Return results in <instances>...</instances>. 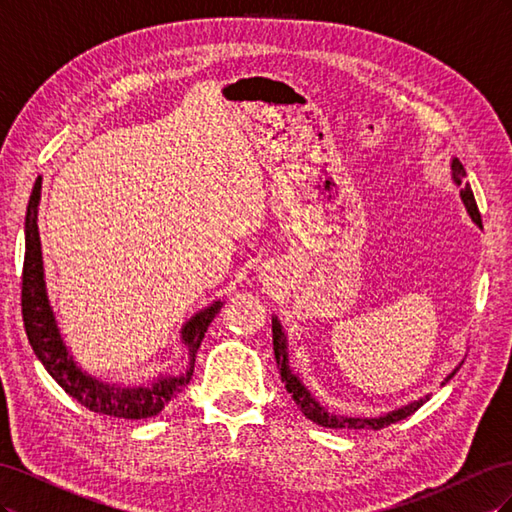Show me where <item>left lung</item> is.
Masks as SVG:
<instances>
[{"label": "left lung", "instance_id": "obj_1", "mask_svg": "<svg viewBox=\"0 0 512 512\" xmlns=\"http://www.w3.org/2000/svg\"><path fill=\"white\" fill-rule=\"evenodd\" d=\"M451 168H453V181L461 188L459 194H461L463 205H466V209H468V213H470V218H472L478 226H483V224H480V211H478V207H476V200H474L472 188H470V183L466 181V168H463V164H461L457 158L453 160ZM271 327H273V352H275V361H277V369H280V374H282V382L286 384V391L292 395L294 404L299 406V410L305 414V418H309V421H314L316 425L331 427V429H382V427H389V425H393V423H397V421H404V418H408L410 414H414V412H416L418 408H421V406L425 404V401L429 399V397H425V399L412 401V404H408V406H404V408H397V410H393V412H386V414L376 416V418H374V416H371V418H367V416H342V414L327 412V408H322V406L318 404V401L312 397V393H309V391L305 389V384L299 380V376L292 374V369H290V365H288L286 335H284V329H282L280 320H277V316H273ZM457 369H459V367H457ZM457 369H453V374H448L442 384H446L448 380H451V378L457 374Z\"/></svg>", "mask_w": 512, "mask_h": 512}]
</instances>
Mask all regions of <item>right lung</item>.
<instances>
[{
	"instance_id": "right-lung-1",
	"label": "right lung",
	"mask_w": 512,
	"mask_h": 512,
	"mask_svg": "<svg viewBox=\"0 0 512 512\" xmlns=\"http://www.w3.org/2000/svg\"><path fill=\"white\" fill-rule=\"evenodd\" d=\"M42 192V177L36 179L32 196L27 203L25 215V258H23V288H21V307L23 324L29 344H32L38 361L49 371L53 380L70 397L79 401L81 406L91 412L106 414L113 418H149L164 410L170 399H175L183 386L190 382L194 371L196 350L207 333L211 320L218 316L222 301H215L203 312L192 316L181 329V342L190 350V369L183 376H162L149 384L141 386H123L108 384L94 376H89L74 363L64 339L57 329V320L46 297L44 267H42V247L38 235V205Z\"/></svg>"
}]
</instances>
